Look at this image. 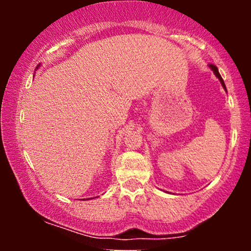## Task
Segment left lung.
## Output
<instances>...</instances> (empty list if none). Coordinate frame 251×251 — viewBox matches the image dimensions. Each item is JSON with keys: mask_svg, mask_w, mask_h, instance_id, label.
I'll list each match as a JSON object with an SVG mask.
<instances>
[{"mask_svg": "<svg viewBox=\"0 0 251 251\" xmlns=\"http://www.w3.org/2000/svg\"><path fill=\"white\" fill-rule=\"evenodd\" d=\"M209 67H210V70H211L212 72H214V74L216 76L218 77V80H220L221 81V83H222V86H223V88L226 89V83H224V81H223V79H222V76H221V74H220V72H218V68L216 67L215 65H209Z\"/></svg>", "mask_w": 251, "mask_h": 251, "instance_id": "8db88e82", "label": "left lung"}]
</instances>
